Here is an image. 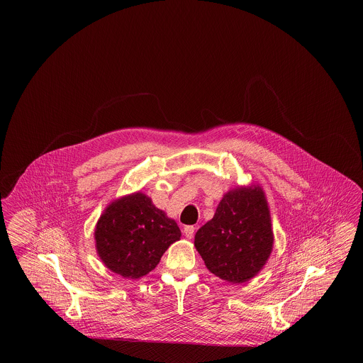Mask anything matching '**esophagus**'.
Here are the masks:
<instances>
[{
  "instance_id": "1",
  "label": "esophagus",
  "mask_w": 363,
  "mask_h": 363,
  "mask_svg": "<svg viewBox=\"0 0 363 363\" xmlns=\"http://www.w3.org/2000/svg\"><path fill=\"white\" fill-rule=\"evenodd\" d=\"M194 227L193 225H186L185 228H184V234H185V237L186 238H193V235H194Z\"/></svg>"
}]
</instances>
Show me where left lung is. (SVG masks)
Instances as JSON below:
<instances>
[{"label": "left lung", "instance_id": "left-lung-1", "mask_svg": "<svg viewBox=\"0 0 363 363\" xmlns=\"http://www.w3.org/2000/svg\"><path fill=\"white\" fill-rule=\"evenodd\" d=\"M206 267L230 283L256 277L274 247L269 208L259 185L227 191L213 218L194 235Z\"/></svg>", "mask_w": 363, "mask_h": 363}]
</instances>
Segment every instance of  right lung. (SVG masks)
I'll list each match as a JSON object with an SVG mask.
<instances>
[{
	"label": "right lung",
	"mask_w": 363,
	"mask_h": 363,
	"mask_svg": "<svg viewBox=\"0 0 363 363\" xmlns=\"http://www.w3.org/2000/svg\"><path fill=\"white\" fill-rule=\"evenodd\" d=\"M179 238L175 220L141 191L114 200L95 228L99 257L110 271L126 279H140L155 269L163 253Z\"/></svg>",
	"instance_id": "1"
}]
</instances>
